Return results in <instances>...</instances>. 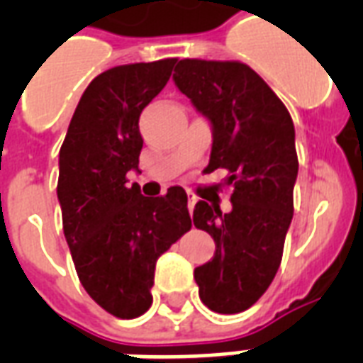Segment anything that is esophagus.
Listing matches in <instances>:
<instances>
[{
  "label": "esophagus",
  "mask_w": 363,
  "mask_h": 363,
  "mask_svg": "<svg viewBox=\"0 0 363 363\" xmlns=\"http://www.w3.org/2000/svg\"><path fill=\"white\" fill-rule=\"evenodd\" d=\"M196 201H198V199H196V196H194V194H188V211H190V213H192Z\"/></svg>",
  "instance_id": "obj_1"
}]
</instances>
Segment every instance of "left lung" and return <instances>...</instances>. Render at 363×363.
Returning a JSON list of instances; mask_svg holds the SVG:
<instances>
[{
	"label": "left lung",
	"instance_id": "obj_1",
	"mask_svg": "<svg viewBox=\"0 0 363 363\" xmlns=\"http://www.w3.org/2000/svg\"><path fill=\"white\" fill-rule=\"evenodd\" d=\"M213 131L209 165L226 171L232 211L198 201L194 226L215 239V256L194 269L211 311L235 315L262 298L281 265L298 179L290 113L262 77L239 62L181 60L173 75Z\"/></svg>",
	"mask_w": 363,
	"mask_h": 363
}]
</instances>
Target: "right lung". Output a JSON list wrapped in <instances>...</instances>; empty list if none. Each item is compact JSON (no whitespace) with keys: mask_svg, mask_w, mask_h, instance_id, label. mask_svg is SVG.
<instances>
[{"mask_svg":"<svg viewBox=\"0 0 363 363\" xmlns=\"http://www.w3.org/2000/svg\"><path fill=\"white\" fill-rule=\"evenodd\" d=\"M177 60L118 65L82 94L60 148L58 201L64 235L88 296L118 318L152 303L156 262L192 226L186 192L145 198L125 175L139 171V116L171 77Z\"/></svg>","mask_w":363,"mask_h":363,"instance_id":"right-lung-1","label":"right lung"}]
</instances>
